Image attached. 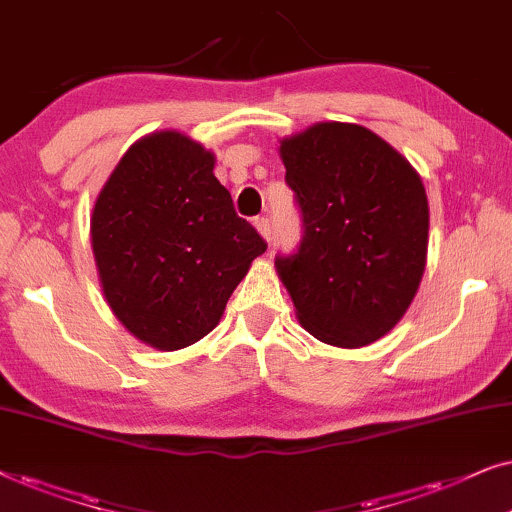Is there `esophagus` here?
<instances>
[{
    "instance_id": "obj_1",
    "label": "esophagus",
    "mask_w": 512,
    "mask_h": 512,
    "mask_svg": "<svg viewBox=\"0 0 512 512\" xmlns=\"http://www.w3.org/2000/svg\"><path fill=\"white\" fill-rule=\"evenodd\" d=\"M255 227L262 234L264 241H271V222H269V217H255Z\"/></svg>"
}]
</instances>
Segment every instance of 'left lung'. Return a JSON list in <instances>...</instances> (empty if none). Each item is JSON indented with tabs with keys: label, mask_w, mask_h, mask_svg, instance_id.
<instances>
[{
	"label": "left lung",
	"mask_w": 512,
	"mask_h": 512,
	"mask_svg": "<svg viewBox=\"0 0 512 512\" xmlns=\"http://www.w3.org/2000/svg\"><path fill=\"white\" fill-rule=\"evenodd\" d=\"M304 236L276 269L320 342L358 349L391 332L426 269L428 201L405 156L358 124L325 121L281 142Z\"/></svg>",
	"instance_id": "obj_1"
}]
</instances>
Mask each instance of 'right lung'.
Masks as SVG:
<instances>
[{"mask_svg":"<svg viewBox=\"0 0 512 512\" xmlns=\"http://www.w3.org/2000/svg\"><path fill=\"white\" fill-rule=\"evenodd\" d=\"M215 156L187 135H145L121 156L91 215L109 309L159 351L199 342L267 250L213 175Z\"/></svg>","mask_w":512,"mask_h":512,"instance_id":"1","label":"right lung"}]
</instances>
